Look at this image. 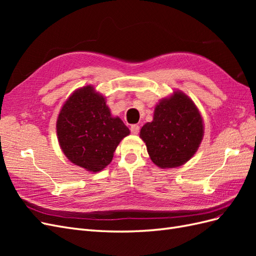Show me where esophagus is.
<instances>
[{"instance_id":"1","label":"esophagus","mask_w":256,"mask_h":256,"mask_svg":"<svg viewBox=\"0 0 256 256\" xmlns=\"http://www.w3.org/2000/svg\"><path fill=\"white\" fill-rule=\"evenodd\" d=\"M130 131L132 134H138V131H140V126L138 125H132L130 127Z\"/></svg>"}]
</instances>
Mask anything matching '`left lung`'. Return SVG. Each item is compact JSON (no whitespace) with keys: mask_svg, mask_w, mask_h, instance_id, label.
I'll return each instance as SVG.
<instances>
[{"mask_svg":"<svg viewBox=\"0 0 256 256\" xmlns=\"http://www.w3.org/2000/svg\"><path fill=\"white\" fill-rule=\"evenodd\" d=\"M204 136V122L196 104L182 90L161 99L154 118L146 122L140 138L152 161L161 168H177L198 152Z\"/></svg>","mask_w":256,"mask_h":256,"instance_id":"1","label":"left lung"}]
</instances>
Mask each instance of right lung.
<instances>
[{"mask_svg":"<svg viewBox=\"0 0 256 256\" xmlns=\"http://www.w3.org/2000/svg\"><path fill=\"white\" fill-rule=\"evenodd\" d=\"M56 134L69 161L97 173L110 164L116 147L130 130L118 116L113 118L106 98L86 85L74 90L62 106Z\"/></svg>","mask_w":256,"mask_h":256,"instance_id":"1","label":"right lung"}]
</instances>
